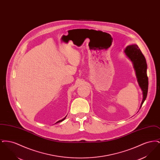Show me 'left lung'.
Returning <instances> with one entry per match:
<instances>
[{"mask_svg":"<svg viewBox=\"0 0 160 160\" xmlns=\"http://www.w3.org/2000/svg\"><path fill=\"white\" fill-rule=\"evenodd\" d=\"M125 52L133 63L137 82L143 92V100L140 107V109L146 98L148 90V77L146 72L147 63L144 55L137 45L133 44L127 46Z\"/></svg>","mask_w":160,"mask_h":160,"instance_id":"1","label":"left lung"}]
</instances>
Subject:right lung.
Here are the masks:
<instances>
[{
  "label": "right lung",
  "mask_w": 160,
  "mask_h": 160,
  "mask_svg": "<svg viewBox=\"0 0 160 160\" xmlns=\"http://www.w3.org/2000/svg\"><path fill=\"white\" fill-rule=\"evenodd\" d=\"M65 118H66V117H65V118H63V119H62V120H60V121H58V122H56V123H58V122H62V121H63V120H64V119H65Z\"/></svg>",
  "instance_id": "add662e5"
}]
</instances>
